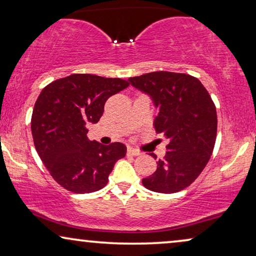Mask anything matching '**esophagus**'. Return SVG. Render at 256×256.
I'll return each mask as SVG.
<instances>
[{
    "instance_id": "34e87169",
    "label": "esophagus",
    "mask_w": 256,
    "mask_h": 256,
    "mask_svg": "<svg viewBox=\"0 0 256 256\" xmlns=\"http://www.w3.org/2000/svg\"><path fill=\"white\" fill-rule=\"evenodd\" d=\"M127 152H128L129 155H132V156H138L140 154H141V152H138V150H136V149H134V148H132V146H128Z\"/></svg>"
}]
</instances>
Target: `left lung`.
<instances>
[{
    "label": "left lung",
    "instance_id": "8db88e82",
    "mask_svg": "<svg viewBox=\"0 0 256 256\" xmlns=\"http://www.w3.org/2000/svg\"><path fill=\"white\" fill-rule=\"evenodd\" d=\"M128 82L152 98L158 110L156 132L169 140L157 170L142 184L160 194L183 190L204 170L214 148L218 121L211 96L197 78L185 73L150 72Z\"/></svg>",
    "mask_w": 256,
    "mask_h": 256
}]
</instances>
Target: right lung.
I'll return each mask as SVG.
<instances>
[{
	"label": "right lung",
	"instance_id": "right-lung-1",
	"mask_svg": "<svg viewBox=\"0 0 256 256\" xmlns=\"http://www.w3.org/2000/svg\"><path fill=\"white\" fill-rule=\"evenodd\" d=\"M128 86L124 79L71 74L40 92L31 118L34 148L54 180L66 190H100L116 160L126 156L124 143L90 141L86 126L96 124L108 98Z\"/></svg>",
	"mask_w": 256,
	"mask_h": 256
}]
</instances>
